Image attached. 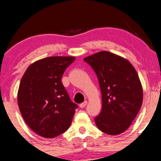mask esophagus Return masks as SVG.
<instances>
[{"label": "esophagus", "instance_id": "obj_1", "mask_svg": "<svg viewBox=\"0 0 161 161\" xmlns=\"http://www.w3.org/2000/svg\"><path fill=\"white\" fill-rule=\"evenodd\" d=\"M86 104H87V101H84L83 103H82L80 105H79V107H80L81 108H85L86 105Z\"/></svg>", "mask_w": 161, "mask_h": 161}]
</instances>
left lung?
I'll return each instance as SVG.
<instances>
[{
	"mask_svg": "<svg viewBox=\"0 0 161 161\" xmlns=\"http://www.w3.org/2000/svg\"><path fill=\"white\" fill-rule=\"evenodd\" d=\"M98 78L102 110L95 118L97 128L117 136L125 131L139 113L143 90L136 70L129 61L103 50L84 58Z\"/></svg>",
	"mask_w": 161,
	"mask_h": 161,
	"instance_id": "obj_1",
	"label": "left lung"
}]
</instances>
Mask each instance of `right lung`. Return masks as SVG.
<instances>
[{"instance_id": "obj_1", "label": "right lung", "mask_w": 161, "mask_h": 161, "mask_svg": "<svg viewBox=\"0 0 161 161\" xmlns=\"http://www.w3.org/2000/svg\"><path fill=\"white\" fill-rule=\"evenodd\" d=\"M75 59L62 56L43 58L31 64L22 75L18 105L27 125L42 137H56L71 125L77 105L71 101L61 77Z\"/></svg>"}]
</instances>
